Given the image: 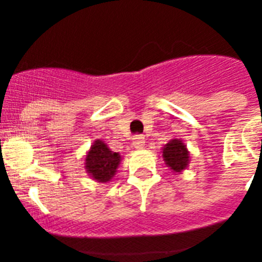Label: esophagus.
Wrapping results in <instances>:
<instances>
[{
	"mask_svg": "<svg viewBox=\"0 0 262 262\" xmlns=\"http://www.w3.org/2000/svg\"><path fill=\"white\" fill-rule=\"evenodd\" d=\"M133 144H134V147L136 148V149H142V148L145 145L144 138H143L142 135H136L135 138H134Z\"/></svg>",
	"mask_w": 262,
	"mask_h": 262,
	"instance_id": "esophagus-1",
	"label": "esophagus"
}]
</instances>
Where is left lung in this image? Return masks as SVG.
Here are the masks:
<instances>
[{
    "label": "left lung",
    "instance_id": "8db88e82",
    "mask_svg": "<svg viewBox=\"0 0 262 262\" xmlns=\"http://www.w3.org/2000/svg\"><path fill=\"white\" fill-rule=\"evenodd\" d=\"M163 157L166 165L173 172L180 173L187 168L190 161V154L187 151L186 145L180 139H172L166 143L163 148Z\"/></svg>",
    "mask_w": 262,
    "mask_h": 262
}]
</instances>
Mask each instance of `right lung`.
I'll use <instances>...</instances> for the list:
<instances>
[{"mask_svg": "<svg viewBox=\"0 0 262 262\" xmlns=\"http://www.w3.org/2000/svg\"><path fill=\"white\" fill-rule=\"evenodd\" d=\"M119 163L120 155L118 152L110 151L107 144L98 139L86 154L85 169L90 177L96 181L108 182L114 177Z\"/></svg>", "mask_w": 262, "mask_h": 262, "instance_id": "1", "label": "right lung"}]
</instances>
